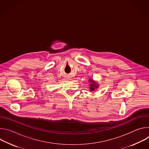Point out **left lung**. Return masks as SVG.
<instances>
[{
    "instance_id": "1",
    "label": "left lung",
    "mask_w": 149,
    "mask_h": 149,
    "mask_svg": "<svg viewBox=\"0 0 149 149\" xmlns=\"http://www.w3.org/2000/svg\"><path fill=\"white\" fill-rule=\"evenodd\" d=\"M89 81H90L91 82V84L90 85V90L91 91H94L95 89L98 88V86L97 84L95 81H94L93 79H89Z\"/></svg>"
}]
</instances>
